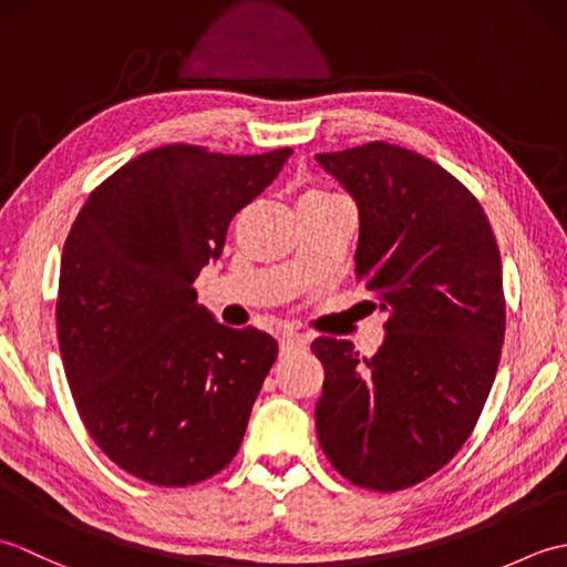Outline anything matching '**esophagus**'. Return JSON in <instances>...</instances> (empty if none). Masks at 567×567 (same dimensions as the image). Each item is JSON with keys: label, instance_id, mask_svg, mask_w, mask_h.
I'll list each match as a JSON object with an SVG mask.
<instances>
[{"label": "esophagus", "instance_id": "esophagus-1", "mask_svg": "<svg viewBox=\"0 0 567 567\" xmlns=\"http://www.w3.org/2000/svg\"><path fill=\"white\" fill-rule=\"evenodd\" d=\"M307 343V339L302 333H292V331H282L280 333V348L282 351H290V348H299V346H305Z\"/></svg>", "mask_w": 567, "mask_h": 567}]
</instances>
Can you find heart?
<instances>
[{"label": "heart", "mask_w": 567, "mask_h": 567, "mask_svg": "<svg viewBox=\"0 0 567 567\" xmlns=\"http://www.w3.org/2000/svg\"><path fill=\"white\" fill-rule=\"evenodd\" d=\"M336 197H339V195H336V192H331V189H327V187H311L302 195V199H336Z\"/></svg>", "instance_id": "b5f03b06"}]
</instances>
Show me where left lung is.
I'll use <instances>...</instances> for the list:
<instances>
[{"mask_svg": "<svg viewBox=\"0 0 567 567\" xmlns=\"http://www.w3.org/2000/svg\"><path fill=\"white\" fill-rule=\"evenodd\" d=\"M358 204L355 277L388 311L384 343H311L323 365L317 436L353 485L431 477L473 433L504 343L502 260L480 202L441 165L372 141L317 153Z\"/></svg>", "mask_w": 567, "mask_h": 567, "instance_id": "left-lung-1", "label": "left lung"}]
</instances>
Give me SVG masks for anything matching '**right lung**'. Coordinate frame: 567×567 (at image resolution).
I'll return each instance as SVG.
<instances>
[{"instance_id": "right-lung-1", "label": "right lung", "mask_w": 567, "mask_h": 567, "mask_svg": "<svg viewBox=\"0 0 567 567\" xmlns=\"http://www.w3.org/2000/svg\"><path fill=\"white\" fill-rule=\"evenodd\" d=\"M290 153L185 143L141 153L92 192L70 228L55 323L72 400L94 443L151 485H197L244 441L277 341L224 327L192 282Z\"/></svg>"}]
</instances>
